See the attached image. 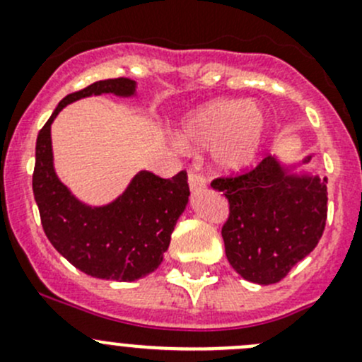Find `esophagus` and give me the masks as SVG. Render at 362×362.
<instances>
[{"mask_svg":"<svg viewBox=\"0 0 362 362\" xmlns=\"http://www.w3.org/2000/svg\"><path fill=\"white\" fill-rule=\"evenodd\" d=\"M189 187H191L192 192H199L206 187V180H204L202 175L191 171V173H189Z\"/></svg>","mask_w":362,"mask_h":362,"instance_id":"obj_1","label":"esophagus"}]
</instances>
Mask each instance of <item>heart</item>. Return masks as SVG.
Listing matches in <instances>:
<instances>
[{
  "instance_id": "obj_1",
  "label": "heart",
  "mask_w": 362,
  "mask_h": 362,
  "mask_svg": "<svg viewBox=\"0 0 362 362\" xmlns=\"http://www.w3.org/2000/svg\"><path fill=\"white\" fill-rule=\"evenodd\" d=\"M268 115L261 103L218 98L184 117L177 141L184 148H210L214 166L222 173H238L261 154Z\"/></svg>"
}]
</instances>
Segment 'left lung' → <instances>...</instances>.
Here are the masks:
<instances>
[{"label":"left lung","mask_w":362,"mask_h":362,"mask_svg":"<svg viewBox=\"0 0 362 362\" xmlns=\"http://www.w3.org/2000/svg\"><path fill=\"white\" fill-rule=\"evenodd\" d=\"M310 160L306 156L299 164ZM299 164L268 156L247 173L211 182L229 202V218L222 226L226 257L249 282H280L322 236L327 178L296 173Z\"/></svg>","instance_id":"8db88e82"}]
</instances>
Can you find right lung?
Instances as JSON below:
<instances>
[{
  "instance_id": "add662e5",
  "label": "right lung",
  "mask_w": 362,
  "mask_h": 362,
  "mask_svg": "<svg viewBox=\"0 0 362 362\" xmlns=\"http://www.w3.org/2000/svg\"><path fill=\"white\" fill-rule=\"evenodd\" d=\"M100 94L131 98L136 94V82L100 80L61 100L36 138L33 192L43 231L64 259L96 279L133 282L163 262L191 192L185 171L166 180L144 170L134 175L119 198L103 206H90L71 194L54 170L50 126L66 105Z\"/></svg>"
}]
</instances>
